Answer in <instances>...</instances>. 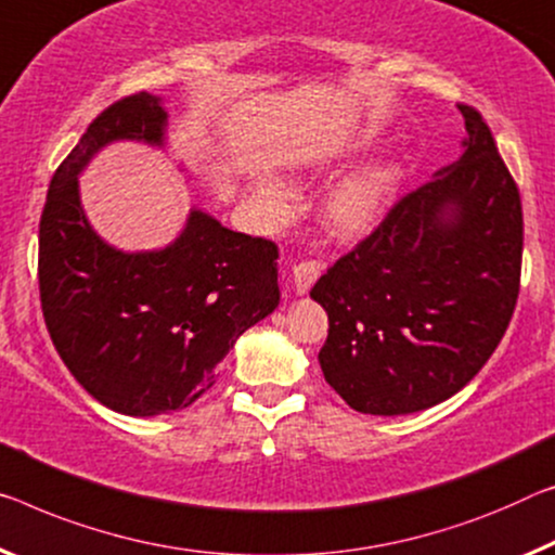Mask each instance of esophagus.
<instances>
[{"label": "esophagus", "instance_id": "34e87169", "mask_svg": "<svg viewBox=\"0 0 555 555\" xmlns=\"http://www.w3.org/2000/svg\"><path fill=\"white\" fill-rule=\"evenodd\" d=\"M322 266L318 260H305L297 262L293 268V283H295V293L297 295H307V289L314 285V280L320 278Z\"/></svg>", "mask_w": 555, "mask_h": 555}]
</instances>
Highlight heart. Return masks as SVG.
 <instances>
[{"label": "heart", "mask_w": 555, "mask_h": 555, "mask_svg": "<svg viewBox=\"0 0 555 555\" xmlns=\"http://www.w3.org/2000/svg\"><path fill=\"white\" fill-rule=\"evenodd\" d=\"M397 181L399 168L395 164H366L337 181L322 206V220L330 233L343 243H357L370 235L385 216ZM255 195L272 212L285 208V193L270 178L255 181Z\"/></svg>", "instance_id": "heart-1"}]
</instances>
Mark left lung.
<instances>
[{"mask_svg":"<svg viewBox=\"0 0 555 555\" xmlns=\"http://www.w3.org/2000/svg\"><path fill=\"white\" fill-rule=\"evenodd\" d=\"M459 111L462 156L404 195L310 289L330 320L322 374L362 414H412L454 397L514 314L521 195L479 111Z\"/></svg>","mask_w":555,"mask_h":555,"instance_id":"obj_1","label":"left lung"}]
</instances>
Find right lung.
I'll return each instance as SVG.
<instances>
[{
    "mask_svg": "<svg viewBox=\"0 0 555 555\" xmlns=\"http://www.w3.org/2000/svg\"><path fill=\"white\" fill-rule=\"evenodd\" d=\"M168 111L133 93L93 118L56 168L39 223L47 330L76 382L126 416L191 406L235 339L280 302L278 245L191 208L166 248L126 253L91 228L79 176L116 141L166 146Z\"/></svg>",
    "mask_w": 555,
    "mask_h": 555,
    "instance_id": "add662e5",
    "label": "right lung"
}]
</instances>
